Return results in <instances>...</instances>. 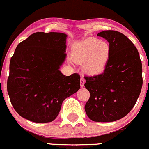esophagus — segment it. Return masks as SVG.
Returning a JSON list of instances; mask_svg holds the SVG:
<instances>
[{"instance_id":"1","label":"esophagus","mask_w":149,"mask_h":149,"mask_svg":"<svg viewBox=\"0 0 149 149\" xmlns=\"http://www.w3.org/2000/svg\"><path fill=\"white\" fill-rule=\"evenodd\" d=\"M84 84H85V79L84 78H81V80H80V85H81V87H84Z\"/></svg>"}]
</instances>
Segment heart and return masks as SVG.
<instances>
[{"mask_svg": "<svg viewBox=\"0 0 149 149\" xmlns=\"http://www.w3.org/2000/svg\"><path fill=\"white\" fill-rule=\"evenodd\" d=\"M111 56V47L107 43L88 38L73 47L72 58L77 63H84V72L90 76L101 74Z\"/></svg>", "mask_w": 149, "mask_h": 149, "instance_id": "b5f03b06", "label": "heart"}]
</instances>
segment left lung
<instances>
[{
  "instance_id": "left-lung-1",
  "label": "left lung",
  "mask_w": 149,
  "mask_h": 149,
  "mask_svg": "<svg viewBox=\"0 0 149 149\" xmlns=\"http://www.w3.org/2000/svg\"><path fill=\"white\" fill-rule=\"evenodd\" d=\"M108 40L111 56L101 74L85 76L90 98L85 111L91 120L112 122L131 111L141 91L142 63L134 43L121 33L104 31L97 34Z\"/></svg>"
}]
</instances>
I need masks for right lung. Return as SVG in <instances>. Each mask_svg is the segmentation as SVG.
<instances>
[{
    "instance_id": "right-lung-1",
    "label": "right lung",
    "mask_w": 149,
    "mask_h": 149,
    "mask_svg": "<svg viewBox=\"0 0 149 149\" xmlns=\"http://www.w3.org/2000/svg\"><path fill=\"white\" fill-rule=\"evenodd\" d=\"M62 33L37 32L21 42L10 58L7 90L13 107L35 123L56 119L63 101L80 88V76L59 70L66 57Z\"/></svg>"
}]
</instances>
